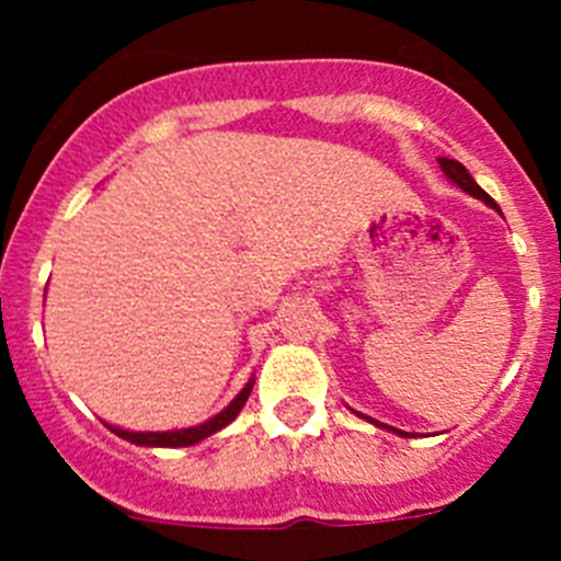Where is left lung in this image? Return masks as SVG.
Listing matches in <instances>:
<instances>
[{
	"mask_svg": "<svg viewBox=\"0 0 561 561\" xmlns=\"http://www.w3.org/2000/svg\"><path fill=\"white\" fill-rule=\"evenodd\" d=\"M438 165H440V171L447 173V180H453L455 185L460 187V191H466V193H469V196H474V199L485 202V205H489V207H494V210L500 213L497 202H494L492 196H489V193H485L483 187H480L478 182L472 180V173L466 171V168L460 165L458 160H447V157H438ZM370 421H374V419H370ZM374 424H379V421H374ZM379 427H385V424H379ZM385 430H393V427H385ZM393 433L404 435V433H401V430H393Z\"/></svg>",
	"mask_w": 561,
	"mask_h": 561,
	"instance_id": "left-lung-1",
	"label": "left lung"
}]
</instances>
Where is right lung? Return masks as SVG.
Segmentation results:
<instances>
[{"label":"right lung","instance_id":"add662e5","mask_svg":"<svg viewBox=\"0 0 561 561\" xmlns=\"http://www.w3.org/2000/svg\"><path fill=\"white\" fill-rule=\"evenodd\" d=\"M252 385H255V379H250L244 385V390L236 396V399L227 404L225 410H221L219 415H213L210 421H205V424H199V427H187V430H168V433H131V430H121V427H112V424H106L108 430H112L114 435H121V438L131 440V444H137V447H193V444H199V440H205L207 435L219 433L221 427H227L232 419H236L238 413H241V408L247 404V399H250V390Z\"/></svg>","mask_w":561,"mask_h":561}]
</instances>
